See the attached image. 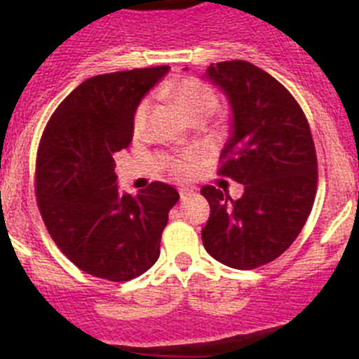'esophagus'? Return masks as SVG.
I'll return each mask as SVG.
<instances>
[{"label": "esophagus", "mask_w": 359, "mask_h": 359, "mask_svg": "<svg viewBox=\"0 0 359 359\" xmlns=\"http://www.w3.org/2000/svg\"><path fill=\"white\" fill-rule=\"evenodd\" d=\"M191 195H195V191H194V190H190V188H181V190H180V197H181V201H184V198L191 197Z\"/></svg>", "instance_id": "34e87169"}]
</instances>
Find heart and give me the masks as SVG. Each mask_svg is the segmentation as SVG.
<instances>
[{
  "instance_id": "b5f03b06",
  "label": "heart",
  "mask_w": 359,
  "mask_h": 359,
  "mask_svg": "<svg viewBox=\"0 0 359 359\" xmlns=\"http://www.w3.org/2000/svg\"><path fill=\"white\" fill-rule=\"evenodd\" d=\"M169 97L172 98L175 105L178 107V110L187 117L188 121L194 119V117H205L209 114H212V110L217 105V97L209 86H205L204 83H201L198 79L194 77H187V79H181L178 83L172 84L168 91ZM147 109H149V102H142L138 105L135 112V119L133 124L138 129L142 126L143 119H145ZM191 165L188 161H180L175 164V175L178 176H187L190 172Z\"/></svg>"
}]
</instances>
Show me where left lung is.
Returning a JSON list of instances; mask_svg holds the SVG:
<instances>
[{
    "instance_id": "8db88e82",
    "label": "left lung",
    "mask_w": 359,
    "mask_h": 359,
    "mask_svg": "<svg viewBox=\"0 0 359 359\" xmlns=\"http://www.w3.org/2000/svg\"><path fill=\"white\" fill-rule=\"evenodd\" d=\"M204 77L230 105L219 172L242 183L243 195L233 201L202 187L210 205L202 242L216 261L254 269L285 252L311 212L318 180L311 129L289 91L249 62L210 64Z\"/></svg>"
}]
</instances>
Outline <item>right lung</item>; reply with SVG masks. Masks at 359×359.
Segmentation results:
<instances>
[{
  "label": "right lung",
  "instance_id": "right-lung-1",
  "mask_svg": "<svg viewBox=\"0 0 359 359\" xmlns=\"http://www.w3.org/2000/svg\"><path fill=\"white\" fill-rule=\"evenodd\" d=\"M168 72L164 65L90 77L58 105L43 133L39 212L58 249L98 278L128 282L152 268L180 198L162 181L121 194L114 169V155L131 143L140 102Z\"/></svg>",
  "mask_w": 359,
  "mask_h": 359
}]
</instances>
